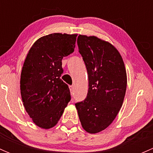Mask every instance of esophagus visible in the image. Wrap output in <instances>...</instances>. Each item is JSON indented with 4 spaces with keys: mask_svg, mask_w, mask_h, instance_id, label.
Listing matches in <instances>:
<instances>
[{
    "mask_svg": "<svg viewBox=\"0 0 153 153\" xmlns=\"http://www.w3.org/2000/svg\"><path fill=\"white\" fill-rule=\"evenodd\" d=\"M69 89H70V92H71V94H73L74 92V87L73 86H69Z\"/></svg>",
    "mask_w": 153,
    "mask_h": 153,
    "instance_id": "esophagus-1",
    "label": "esophagus"
}]
</instances>
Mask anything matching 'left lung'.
<instances>
[{
    "instance_id": "left-lung-1",
    "label": "left lung",
    "mask_w": 153,
    "mask_h": 153,
    "mask_svg": "<svg viewBox=\"0 0 153 153\" xmlns=\"http://www.w3.org/2000/svg\"><path fill=\"white\" fill-rule=\"evenodd\" d=\"M77 43L87 70L89 89L85 100L75 106L84 130L98 133L112 124L122 106L126 69L119 52L110 43L82 35Z\"/></svg>"
}]
</instances>
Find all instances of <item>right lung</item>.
Wrapping results in <instances>:
<instances>
[{
  "mask_svg": "<svg viewBox=\"0 0 153 153\" xmlns=\"http://www.w3.org/2000/svg\"><path fill=\"white\" fill-rule=\"evenodd\" d=\"M77 35L52 33L41 37L24 63L21 98L29 117L43 129L57 124L71 99L69 86L61 79L62 59L74 52Z\"/></svg>",
  "mask_w": 153,
  "mask_h": 153,
  "instance_id": "right-lung-1",
  "label": "right lung"
}]
</instances>
